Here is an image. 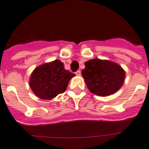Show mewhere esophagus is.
Instances as JSON below:
<instances>
[{
  "mask_svg": "<svg viewBox=\"0 0 149 149\" xmlns=\"http://www.w3.org/2000/svg\"><path fill=\"white\" fill-rule=\"evenodd\" d=\"M76 76H81V71L80 70H77L76 72Z\"/></svg>",
  "mask_w": 149,
  "mask_h": 149,
  "instance_id": "1",
  "label": "esophagus"
}]
</instances>
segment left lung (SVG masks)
Listing matches in <instances>:
<instances>
[{
    "label": "left lung",
    "mask_w": 149,
    "mask_h": 149,
    "mask_svg": "<svg viewBox=\"0 0 149 149\" xmlns=\"http://www.w3.org/2000/svg\"><path fill=\"white\" fill-rule=\"evenodd\" d=\"M81 74L91 92L106 96L116 93L124 82V70L108 60L94 58L84 63Z\"/></svg>",
    "instance_id": "8db88e82"
}]
</instances>
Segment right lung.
I'll use <instances>...</instances> for the list:
<instances>
[{
  "mask_svg": "<svg viewBox=\"0 0 149 149\" xmlns=\"http://www.w3.org/2000/svg\"><path fill=\"white\" fill-rule=\"evenodd\" d=\"M74 73L65 69L59 60L36 68L29 79V86L35 94L41 100H52L64 93Z\"/></svg>",
  "mask_w": 149,
  "mask_h": 149,
  "instance_id": "right-lung-1",
  "label": "right lung"
}]
</instances>
